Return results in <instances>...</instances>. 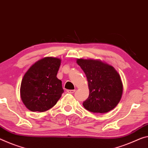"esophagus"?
<instances>
[{
  "label": "esophagus",
  "instance_id": "34e87169",
  "mask_svg": "<svg viewBox=\"0 0 148 148\" xmlns=\"http://www.w3.org/2000/svg\"><path fill=\"white\" fill-rule=\"evenodd\" d=\"M75 90H67V92L68 93H74Z\"/></svg>",
  "mask_w": 148,
  "mask_h": 148
}]
</instances>
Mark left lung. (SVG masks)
<instances>
[{"instance_id":"left-lung-1","label":"left lung","mask_w":148,"mask_h":148,"mask_svg":"<svg viewBox=\"0 0 148 148\" xmlns=\"http://www.w3.org/2000/svg\"><path fill=\"white\" fill-rule=\"evenodd\" d=\"M87 77L89 96L83 105L93 113H106L114 108L121 99L123 85L120 76L111 65L97 60L77 59Z\"/></svg>"}]
</instances>
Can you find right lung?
<instances>
[{"mask_svg":"<svg viewBox=\"0 0 148 148\" xmlns=\"http://www.w3.org/2000/svg\"><path fill=\"white\" fill-rule=\"evenodd\" d=\"M61 60L46 57L33 64L24 74L20 97L32 112H44L55 105L63 92L62 82L57 78Z\"/></svg>","mask_w":148,"mask_h":148,"instance_id":"right-lung-1","label":"right lung"}]
</instances>
